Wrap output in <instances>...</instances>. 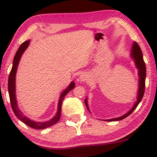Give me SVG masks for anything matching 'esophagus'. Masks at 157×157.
Here are the masks:
<instances>
[{
  "label": "esophagus",
  "instance_id": "obj_1",
  "mask_svg": "<svg viewBox=\"0 0 157 157\" xmlns=\"http://www.w3.org/2000/svg\"><path fill=\"white\" fill-rule=\"evenodd\" d=\"M79 79H80L82 82H84L88 79V77H87L86 75H85V74H82L80 77H79Z\"/></svg>",
  "mask_w": 157,
  "mask_h": 157
}]
</instances>
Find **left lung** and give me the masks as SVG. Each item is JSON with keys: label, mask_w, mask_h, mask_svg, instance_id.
<instances>
[{"label": "left lung", "mask_w": 157, "mask_h": 157, "mask_svg": "<svg viewBox=\"0 0 157 157\" xmlns=\"http://www.w3.org/2000/svg\"><path fill=\"white\" fill-rule=\"evenodd\" d=\"M131 56L133 58V59L134 60L135 64H136V68L139 69V91H138V96H137V101L135 102L134 105L133 106L132 109H130L128 112L126 114L122 116L121 117H118L116 118L112 119H109V120H105L106 121H121L123 119L127 118V116H129L131 114L133 111L137 107V106L139 105L140 101H141L142 98L143 97L145 92V78H146V66L144 60H143V57L142 54V51L140 50V48L139 47V44H138L136 41L134 42L133 44V47L132 50V54ZM85 105H86L88 110H89L88 107V103H87V98H86L84 100Z\"/></svg>", "instance_id": "1"}]
</instances>
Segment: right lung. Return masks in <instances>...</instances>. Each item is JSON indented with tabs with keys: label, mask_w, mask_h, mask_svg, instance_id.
<instances>
[{
	"label": "right lung",
	"mask_w": 157,
	"mask_h": 157,
	"mask_svg": "<svg viewBox=\"0 0 157 157\" xmlns=\"http://www.w3.org/2000/svg\"><path fill=\"white\" fill-rule=\"evenodd\" d=\"M30 44V40L25 41L21 45L20 47L18 48V50L16 52V55L13 60V64L12 70L10 71L9 78H8V92L10 95V103H11L12 109L15 116L19 119L21 121H22L23 123L27 124L28 126L32 127V128L36 129H43L49 127L50 126L53 125V124H56L60 119L61 116V109H62V105L63 100L64 99V97L66 95L68 94V92H70L74 87H75V84L73 82L68 85V86L66 88L64 91H63L62 94L60 95L59 102H58V109H57V112L52 119H50V121L46 122H36L33 121L32 120H30L27 117L23 115V113L21 112V110L18 109L17 102V98H16V89H15V78H16V73H17V70L18 68V63L21 59V57L23 52L25 51V50L27 48L28 46Z\"/></svg>",
	"instance_id": "add662e5"
}]
</instances>
